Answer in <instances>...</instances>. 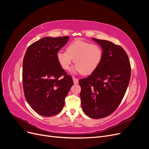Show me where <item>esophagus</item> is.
Listing matches in <instances>:
<instances>
[{"label": "esophagus", "instance_id": "1", "mask_svg": "<svg viewBox=\"0 0 149 149\" xmlns=\"http://www.w3.org/2000/svg\"><path fill=\"white\" fill-rule=\"evenodd\" d=\"M73 80L74 84H78V79L77 78H76L75 77H73Z\"/></svg>", "mask_w": 149, "mask_h": 149}]
</instances>
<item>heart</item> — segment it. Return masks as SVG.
Here are the masks:
<instances>
[{
    "label": "heart",
    "instance_id": "obj_1",
    "mask_svg": "<svg viewBox=\"0 0 149 149\" xmlns=\"http://www.w3.org/2000/svg\"><path fill=\"white\" fill-rule=\"evenodd\" d=\"M102 58V50L96 44L76 40L70 43L66 52L60 51L56 53V59L64 70L70 69L74 59L76 71L85 75L91 74L100 65Z\"/></svg>",
    "mask_w": 149,
    "mask_h": 149
}]
</instances>
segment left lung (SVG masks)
<instances>
[{
  "label": "left lung",
  "mask_w": 149,
  "mask_h": 149,
  "mask_svg": "<svg viewBox=\"0 0 149 149\" xmlns=\"http://www.w3.org/2000/svg\"><path fill=\"white\" fill-rule=\"evenodd\" d=\"M101 47L102 58L97 70L79 81L83 112L89 118L101 119L113 112L123 100L130 78L127 53L108 40L92 38Z\"/></svg>",
  "instance_id": "1"
}]
</instances>
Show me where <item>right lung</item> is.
I'll return each mask as SVG.
<instances>
[{
    "label": "right lung",
    "mask_w": 149,
    "mask_h": 149,
    "mask_svg": "<svg viewBox=\"0 0 149 149\" xmlns=\"http://www.w3.org/2000/svg\"><path fill=\"white\" fill-rule=\"evenodd\" d=\"M69 38V36L43 37L25 52L22 66L24 94L30 107L41 116L60 112L73 85L71 76L66 74L56 59L57 52Z\"/></svg>",
    "instance_id": "1"
}]
</instances>
